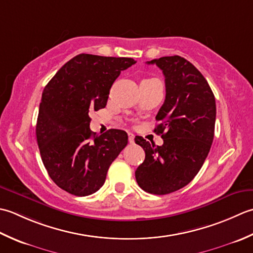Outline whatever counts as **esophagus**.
Wrapping results in <instances>:
<instances>
[{
  "label": "esophagus",
  "instance_id": "1",
  "mask_svg": "<svg viewBox=\"0 0 253 253\" xmlns=\"http://www.w3.org/2000/svg\"><path fill=\"white\" fill-rule=\"evenodd\" d=\"M128 142H130L131 144H133L134 143V134L133 133H131V132H128Z\"/></svg>",
  "mask_w": 253,
  "mask_h": 253
}]
</instances>
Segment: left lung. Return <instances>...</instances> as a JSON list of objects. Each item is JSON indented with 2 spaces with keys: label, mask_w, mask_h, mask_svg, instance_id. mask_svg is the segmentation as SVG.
<instances>
[{
  "label": "left lung",
  "mask_w": 253,
  "mask_h": 253,
  "mask_svg": "<svg viewBox=\"0 0 253 253\" xmlns=\"http://www.w3.org/2000/svg\"><path fill=\"white\" fill-rule=\"evenodd\" d=\"M147 64H156L165 76L166 98L154 130L164 144L135 136L145 152L135 178L144 191L163 195L187 185L203 166L214 138L216 104L208 81L188 60L163 56Z\"/></svg>",
  "instance_id": "left-lung-1"
}]
</instances>
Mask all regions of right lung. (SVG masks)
<instances>
[{"label":"right lung","mask_w":253,"mask_h":253,"mask_svg":"<svg viewBox=\"0 0 253 253\" xmlns=\"http://www.w3.org/2000/svg\"><path fill=\"white\" fill-rule=\"evenodd\" d=\"M135 61L82 53L71 59L44 87L36 126L41 159L64 191L86 197L105 183L111 163L126 146L127 134L90 131L89 113L105 108L121 71Z\"/></svg>","instance_id":"add662e5"}]
</instances>
